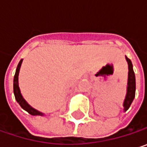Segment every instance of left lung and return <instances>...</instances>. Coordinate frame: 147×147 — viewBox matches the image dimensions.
Here are the masks:
<instances>
[{
	"instance_id": "1",
	"label": "left lung",
	"mask_w": 147,
	"mask_h": 147,
	"mask_svg": "<svg viewBox=\"0 0 147 147\" xmlns=\"http://www.w3.org/2000/svg\"><path fill=\"white\" fill-rule=\"evenodd\" d=\"M125 59L129 65V75H128V83H127V93L123 101V111H126L131 105L135 96V76L133 70V65L131 60L125 56Z\"/></svg>"
}]
</instances>
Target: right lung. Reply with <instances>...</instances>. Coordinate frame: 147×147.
I'll return each mask as SVG.
<instances>
[{
  "label": "right lung",
  "mask_w": 147,
  "mask_h": 147,
  "mask_svg": "<svg viewBox=\"0 0 147 147\" xmlns=\"http://www.w3.org/2000/svg\"><path fill=\"white\" fill-rule=\"evenodd\" d=\"M23 59H21L17 66L16 69V72L14 75V78H13V94H14L15 100H17V102L19 104V105L27 112H29L30 115L32 116H44V113L37 111L36 109L33 108L30 105H29L28 102L24 99L21 92H20V88L18 86V75H19V71H20V67L22 65Z\"/></svg>",
  "instance_id": "add662e5"
}]
</instances>
